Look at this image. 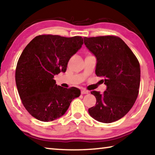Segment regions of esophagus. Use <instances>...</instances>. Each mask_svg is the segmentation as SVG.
<instances>
[{
  "mask_svg": "<svg viewBox=\"0 0 155 155\" xmlns=\"http://www.w3.org/2000/svg\"><path fill=\"white\" fill-rule=\"evenodd\" d=\"M89 91L86 90H81V94H87Z\"/></svg>",
  "mask_w": 155,
  "mask_h": 155,
  "instance_id": "obj_1",
  "label": "esophagus"
}]
</instances>
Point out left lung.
Wrapping results in <instances>:
<instances>
[{
	"label": "left lung",
	"mask_w": 155,
	"mask_h": 155,
	"mask_svg": "<svg viewBox=\"0 0 155 155\" xmlns=\"http://www.w3.org/2000/svg\"><path fill=\"white\" fill-rule=\"evenodd\" d=\"M84 44L96 57V74L103 77L106 91H92L95 106L88 109L94 119L111 123L121 119L132 108L139 94L140 65L122 39L113 35L83 38Z\"/></svg>",
	"instance_id": "left-lung-1"
}]
</instances>
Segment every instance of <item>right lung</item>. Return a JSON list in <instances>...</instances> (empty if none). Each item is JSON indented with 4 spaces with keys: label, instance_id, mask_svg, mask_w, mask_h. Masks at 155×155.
<instances>
[{
    "label": "right lung",
    "instance_id": "right-lung-1",
    "mask_svg": "<svg viewBox=\"0 0 155 155\" xmlns=\"http://www.w3.org/2000/svg\"><path fill=\"white\" fill-rule=\"evenodd\" d=\"M83 44L81 36L41 35L22 51L15 70V83L23 105L35 118L42 122L59 118L80 96L78 88H64L53 78L66 71L70 59Z\"/></svg>",
    "mask_w": 155,
    "mask_h": 155
}]
</instances>
